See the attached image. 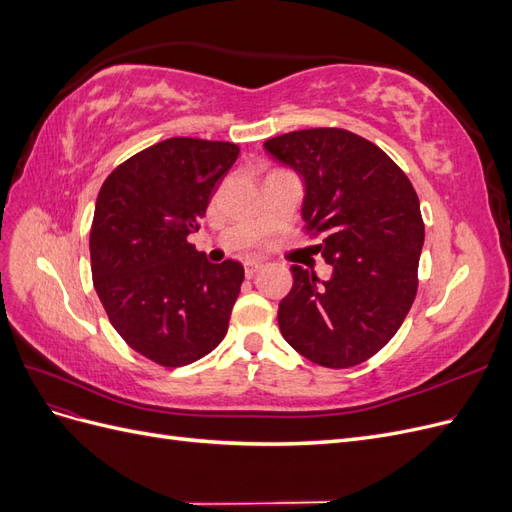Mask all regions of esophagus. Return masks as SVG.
<instances>
[{
    "label": "esophagus",
    "instance_id": "1",
    "mask_svg": "<svg viewBox=\"0 0 512 512\" xmlns=\"http://www.w3.org/2000/svg\"><path fill=\"white\" fill-rule=\"evenodd\" d=\"M245 275L252 277L254 273H258L262 269V262L260 260H245Z\"/></svg>",
    "mask_w": 512,
    "mask_h": 512
}]
</instances>
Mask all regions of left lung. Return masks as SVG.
<instances>
[{
	"mask_svg": "<svg viewBox=\"0 0 512 512\" xmlns=\"http://www.w3.org/2000/svg\"><path fill=\"white\" fill-rule=\"evenodd\" d=\"M305 181V235L333 267L329 282L292 265L277 309L286 342L329 369L361 365L408 316L418 288L425 224L410 179L367 138L312 128L265 143Z\"/></svg>",
	"mask_w": 512,
	"mask_h": 512,
	"instance_id": "obj_1",
	"label": "left lung"
}]
</instances>
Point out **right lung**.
<instances>
[{
	"instance_id": "add662e5",
	"label": "right lung",
	"mask_w": 512,
	"mask_h": 512,
	"mask_svg": "<svg viewBox=\"0 0 512 512\" xmlns=\"http://www.w3.org/2000/svg\"><path fill=\"white\" fill-rule=\"evenodd\" d=\"M237 156L235 143L166 138L100 188L89 232L94 288L123 342L162 367L203 359L228 331L243 267L211 265L188 237Z\"/></svg>"
}]
</instances>
